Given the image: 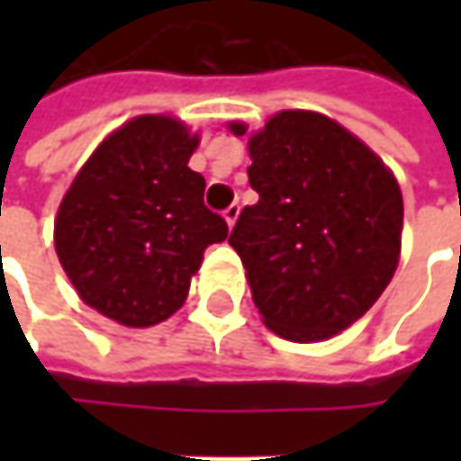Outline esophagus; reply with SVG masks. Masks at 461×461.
<instances>
[{"instance_id": "obj_1", "label": "esophagus", "mask_w": 461, "mask_h": 461, "mask_svg": "<svg viewBox=\"0 0 461 461\" xmlns=\"http://www.w3.org/2000/svg\"><path fill=\"white\" fill-rule=\"evenodd\" d=\"M239 212H240V207L236 203L230 204V207H228V210L222 212V218H225V222H228L230 228H233V225H236V221H239Z\"/></svg>"}]
</instances>
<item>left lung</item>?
<instances>
[{
    "instance_id": "obj_1",
    "label": "left lung",
    "mask_w": 461,
    "mask_h": 461,
    "mask_svg": "<svg viewBox=\"0 0 461 461\" xmlns=\"http://www.w3.org/2000/svg\"><path fill=\"white\" fill-rule=\"evenodd\" d=\"M236 135L246 125L230 122ZM249 185L228 243L254 305L287 341H323L377 303L400 258L402 194L393 171L330 117L285 110L249 138Z\"/></svg>"
}]
</instances>
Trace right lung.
Segmentation results:
<instances>
[{"label": "right lung", "instance_id": "1", "mask_svg": "<svg viewBox=\"0 0 461 461\" xmlns=\"http://www.w3.org/2000/svg\"><path fill=\"white\" fill-rule=\"evenodd\" d=\"M197 143L174 117H135L63 194L53 230L63 272L89 308L122 326L174 315L204 249L228 239V222L203 203V174L186 167Z\"/></svg>", "mask_w": 461, "mask_h": 461}]
</instances>
